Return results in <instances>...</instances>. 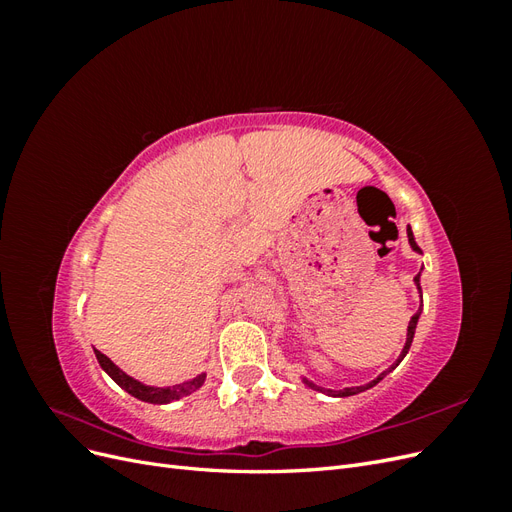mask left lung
I'll use <instances>...</instances> for the list:
<instances>
[{
	"mask_svg": "<svg viewBox=\"0 0 512 512\" xmlns=\"http://www.w3.org/2000/svg\"><path fill=\"white\" fill-rule=\"evenodd\" d=\"M408 241H410V247L414 252H418L421 254V247L416 245V241H414V235H412V230H410V226H408ZM414 284H416V288H418V292H421V273H418L416 277H414ZM421 305H423V294H421ZM421 312H423V307H418V312L410 318V324H408V335H406V346H404V350H401V354H399V359L386 369V371H382V374L376 378V380H371V382H367V384H363V386H350V389H344V391H331V389H322V386H316L314 382H309L307 378H303V384H307L309 389H314V391H320V393H327V395H331V397H350V395H356V393H363V391H367V389H371V386H376L386 374H389L391 369H395L401 361H404V356L408 354V350H410V346H412V339H414V331H416V322H418V318H421Z\"/></svg>",
	"mask_w": 512,
	"mask_h": 512,
	"instance_id": "left-lung-1",
	"label": "left lung"
}]
</instances>
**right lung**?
Returning <instances> with one entry per match:
<instances>
[{
    "label": "right lung",
    "mask_w": 512,
    "mask_h": 512,
    "mask_svg": "<svg viewBox=\"0 0 512 512\" xmlns=\"http://www.w3.org/2000/svg\"><path fill=\"white\" fill-rule=\"evenodd\" d=\"M96 359L100 363V367L106 371L108 376H111L123 391H128L132 397L141 399V401H147V404H170V401L175 399H181L185 395H190L194 391H198L200 386H203L205 382V374H198L196 378L183 382V384H175V386H164V389H160V386H147L143 382L134 380L132 376H128L126 371H121L111 359H108L106 354H102L100 350H96Z\"/></svg>",
    "instance_id": "obj_1"
}]
</instances>
